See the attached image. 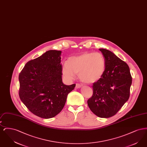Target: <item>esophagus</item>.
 <instances>
[{
  "label": "esophagus",
  "mask_w": 147,
  "mask_h": 147,
  "mask_svg": "<svg viewBox=\"0 0 147 147\" xmlns=\"http://www.w3.org/2000/svg\"><path fill=\"white\" fill-rule=\"evenodd\" d=\"M82 86V84H78V83L76 84V88L77 89L80 88Z\"/></svg>",
  "instance_id": "1"
}]
</instances>
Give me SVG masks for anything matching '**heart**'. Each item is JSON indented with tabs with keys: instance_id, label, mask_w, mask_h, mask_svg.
Listing matches in <instances>:
<instances>
[{
	"instance_id": "heart-1",
	"label": "heart",
	"mask_w": 147,
	"mask_h": 147,
	"mask_svg": "<svg viewBox=\"0 0 147 147\" xmlns=\"http://www.w3.org/2000/svg\"><path fill=\"white\" fill-rule=\"evenodd\" d=\"M106 62L100 52H84L69 57L63 64L62 75L68 80H73L78 73L80 80L84 83H93L98 80L104 73Z\"/></svg>"
}]
</instances>
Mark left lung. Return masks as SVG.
<instances>
[{
  "label": "left lung",
  "mask_w": 147,
  "mask_h": 147,
  "mask_svg": "<svg viewBox=\"0 0 147 147\" xmlns=\"http://www.w3.org/2000/svg\"><path fill=\"white\" fill-rule=\"evenodd\" d=\"M99 50L105 57V71L93 84V95L87 102L97 116L109 118L116 115L128 101L132 77L126 62L109 50Z\"/></svg>",
  "instance_id": "obj_1"
}]
</instances>
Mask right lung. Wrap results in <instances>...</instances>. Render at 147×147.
Listing matches in <instances>:
<instances>
[{
    "label": "right lung",
    "instance_id": "add662e5",
    "mask_svg": "<svg viewBox=\"0 0 147 147\" xmlns=\"http://www.w3.org/2000/svg\"><path fill=\"white\" fill-rule=\"evenodd\" d=\"M62 51L49 50L26 63L19 74V96L30 112L50 119L62 111L76 84L62 82Z\"/></svg>",
    "mask_w": 147,
    "mask_h": 147
}]
</instances>
